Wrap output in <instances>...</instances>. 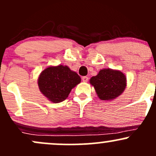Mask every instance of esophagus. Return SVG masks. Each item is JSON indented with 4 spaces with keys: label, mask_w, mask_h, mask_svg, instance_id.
Here are the masks:
<instances>
[{
    "label": "esophagus",
    "mask_w": 156,
    "mask_h": 156,
    "mask_svg": "<svg viewBox=\"0 0 156 156\" xmlns=\"http://www.w3.org/2000/svg\"><path fill=\"white\" fill-rule=\"evenodd\" d=\"M82 81H83V82H87V81H88V78L87 76L82 77Z\"/></svg>",
    "instance_id": "34e87169"
}]
</instances>
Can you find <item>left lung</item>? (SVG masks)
Instances as JSON below:
<instances>
[{"mask_svg":"<svg viewBox=\"0 0 156 156\" xmlns=\"http://www.w3.org/2000/svg\"><path fill=\"white\" fill-rule=\"evenodd\" d=\"M98 97L103 101H111L122 94L127 86L126 76L122 72L112 69H102L97 75L90 79Z\"/></svg>","mask_w":156,"mask_h":156,"instance_id":"8db88e82","label":"left lung"}]
</instances>
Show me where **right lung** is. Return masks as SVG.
I'll use <instances>...</instances> for the list:
<instances>
[{
	"label": "right lung",
	"instance_id": "right-lung-1",
	"mask_svg": "<svg viewBox=\"0 0 156 156\" xmlns=\"http://www.w3.org/2000/svg\"><path fill=\"white\" fill-rule=\"evenodd\" d=\"M81 77L67 66H49L39 74L37 83L42 94L52 103L66 99L72 89L81 82Z\"/></svg>",
	"mask_w": 156,
	"mask_h": 156
}]
</instances>
